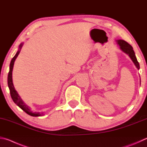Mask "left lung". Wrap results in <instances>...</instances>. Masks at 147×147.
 <instances>
[{"mask_svg":"<svg viewBox=\"0 0 147 147\" xmlns=\"http://www.w3.org/2000/svg\"><path fill=\"white\" fill-rule=\"evenodd\" d=\"M116 42L119 46V48L123 52L126 53L127 55L129 56V57L131 58L133 63H134V65L138 69H140V64L138 62L137 58L136 57L135 53L133 50L132 47L130 46L129 44H128L126 41L123 40H116Z\"/></svg>","mask_w":147,"mask_h":147,"instance_id":"obj_1","label":"left lung"}]
</instances>
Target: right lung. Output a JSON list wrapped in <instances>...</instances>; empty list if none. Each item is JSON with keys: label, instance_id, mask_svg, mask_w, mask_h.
I'll return each mask as SVG.
<instances>
[{"label": "right lung", "instance_id": "obj_1", "mask_svg": "<svg viewBox=\"0 0 147 147\" xmlns=\"http://www.w3.org/2000/svg\"><path fill=\"white\" fill-rule=\"evenodd\" d=\"M23 46V43H21L19 45V47H18V51L16 53V55L14 56V57L12 58L11 61L10 65H9V71L8 73V76H7V85H8V87L10 91V94L11 97L13 101H14V103L17 105L19 107L22 109V110L25 112V113H27L29 115L31 116H40L43 115V113H36V112H33L31 110L30 107L28 105H26V104L24 102L22 98H20L19 94H18L17 90L15 89L14 85L13 84V80H12V71L13 69V65H14V62L16 60V58H17L18 55H19L20 52V50L22 49Z\"/></svg>", "mask_w": 147, "mask_h": 147}]
</instances>
